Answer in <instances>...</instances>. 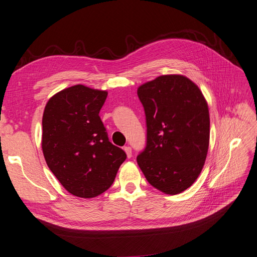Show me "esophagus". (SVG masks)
<instances>
[{"instance_id":"34e87169","label":"esophagus","mask_w":257,"mask_h":257,"mask_svg":"<svg viewBox=\"0 0 257 257\" xmlns=\"http://www.w3.org/2000/svg\"><path fill=\"white\" fill-rule=\"evenodd\" d=\"M124 152L126 153V156H127V158H131L132 157V149H131V147H124Z\"/></svg>"}]
</instances>
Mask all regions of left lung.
I'll return each instance as SVG.
<instances>
[{"instance_id": "1", "label": "left lung", "mask_w": 257, "mask_h": 257, "mask_svg": "<svg viewBox=\"0 0 257 257\" xmlns=\"http://www.w3.org/2000/svg\"><path fill=\"white\" fill-rule=\"evenodd\" d=\"M147 119V147L137 162L151 186L176 195L190 188L207 158L210 115L199 87L182 75H164L137 89Z\"/></svg>"}]
</instances>
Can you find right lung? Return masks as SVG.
<instances>
[{
    "mask_svg": "<svg viewBox=\"0 0 257 257\" xmlns=\"http://www.w3.org/2000/svg\"><path fill=\"white\" fill-rule=\"evenodd\" d=\"M106 90L77 84L51 97L42 118V151L49 170L70 194L93 198L105 192L126 159L109 142L99 111Z\"/></svg>",
    "mask_w": 257,
    "mask_h": 257,
    "instance_id": "add662e5",
    "label": "right lung"
}]
</instances>
